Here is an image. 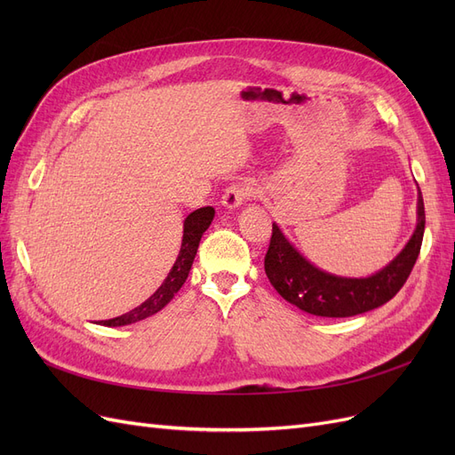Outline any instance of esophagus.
<instances>
[{
	"instance_id": "1",
	"label": "esophagus",
	"mask_w": 455,
	"mask_h": 455,
	"mask_svg": "<svg viewBox=\"0 0 455 455\" xmlns=\"http://www.w3.org/2000/svg\"><path fill=\"white\" fill-rule=\"evenodd\" d=\"M258 194V184L254 180H239L233 182L224 189L222 204L226 209H237L246 199H251Z\"/></svg>"
}]
</instances>
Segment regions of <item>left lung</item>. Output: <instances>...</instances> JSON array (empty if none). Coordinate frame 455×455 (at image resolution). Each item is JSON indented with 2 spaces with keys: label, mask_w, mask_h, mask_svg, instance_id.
I'll list each match as a JSON object with an SVG mask.
<instances>
[{
  "label": "left lung",
  "mask_w": 455,
  "mask_h": 455,
  "mask_svg": "<svg viewBox=\"0 0 455 455\" xmlns=\"http://www.w3.org/2000/svg\"><path fill=\"white\" fill-rule=\"evenodd\" d=\"M425 231L423 197L418 188V226L404 249L378 273L363 279L321 271L288 243L273 224L266 254V275L286 301L316 316H353L376 309L401 291L419 256Z\"/></svg>",
  "instance_id": "obj_1"
}]
</instances>
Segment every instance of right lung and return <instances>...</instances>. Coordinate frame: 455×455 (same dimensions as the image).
<instances>
[{"label": "right lung", "mask_w": 455, "mask_h": 455, "mask_svg": "<svg viewBox=\"0 0 455 455\" xmlns=\"http://www.w3.org/2000/svg\"><path fill=\"white\" fill-rule=\"evenodd\" d=\"M212 218H214L212 206H203V209H197L191 212L184 220L182 246H180V252H178V258L174 259L172 269L167 275V279L163 281V284L144 301V304H140L139 307H134L132 311H129L125 315L116 316V319L102 321L100 324H104V326L132 324L136 321L146 319V316L156 315L157 311H161L164 306H167L169 301L174 298V294L180 291L182 284L186 283L188 273L191 269V264H194V258L199 249V241L203 237V233L209 229Z\"/></svg>", "instance_id": "1"}]
</instances>
